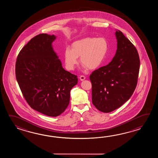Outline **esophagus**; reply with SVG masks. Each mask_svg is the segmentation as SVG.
<instances>
[{"label":"esophagus","mask_w":158,"mask_h":158,"mask_svg":"<svg viewBox=\"0 0 158 158\" xmlns=\"http://www.w3.org/2000/svg\"><path fill=\"white\" fill-rule=\"evenodd\" d=\"M85 78H86V77L84 75H81L80 76V79L81 81H84Z\"/></svg>","instance_id":"esophagus-1"}]
</instances>
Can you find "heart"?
Masks as SVG:
<instances>
[{
    "mask_svg": "<svg viewBox=\"0 0 158 158\" xmlns=\"http://www.w3.org/2000/svg\"><path fill=\"white\" fill-rule=\"evenodd\" d=\"M108 44L104 38L86 37L75 41L71 48H67L64 51V61L69 71L74 69L78 64V57L82 68L94 70L99 67L104 61Z\"/></svg>",
    "mask_w": 158,
    "mask_h": 158,
    "instance_id": "obj_1",
    "label": "heart"
}]
</instances>
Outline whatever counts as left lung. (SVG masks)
Masks as SVG:
<instances>
[{
  "label": "left lung",
  "mask_w": 158,
  "mask_h": 158,
  "mask_svg": "<svg viewBox=\"0 0 158 158\" xmlns=\"http://www.w3.org/2000/svg\"><path fill=\"white\" fill-rule=\"evenodd\" d=\"M118 49L112 60L92 72V103L99 111L111 112L121 107L133 94L140 67L135 47L120 30L115 33Z\"/></svg>",
  "instance_id": "8db88e82"
}]
</instances>
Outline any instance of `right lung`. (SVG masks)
<instances>
[{"label": "right lung", "instance_id": "right-lung-1", "mask_svg": "<svg viewBox=\"0 0 158 158\" xmlns=\"http://www.w3.org/2000/svg\"><path fill=\"white\" fill-rule=\"evenodd\" d=\"M54 35L40 34L21 50L15 73L30 107L51 117L59 116L69 104L70 91L77 76L64 70L52 47Z\"/></svg>", "mask_w": 158, "mask_h": 158}]
</instances>
